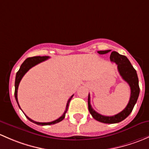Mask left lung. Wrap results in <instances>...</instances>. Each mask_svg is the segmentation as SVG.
<instances>
[{
    "label": "left lung",
    "instance_id": "left-lung-1",
    "mask_svg": "<svg viewBox=\"0 0 149 149\" xmlns=\"http://www.w3.org/2000/svg\"><path fill=\"white\" fill-rule=\"evenodd\" d=\"M110 50L98 51L100 54H105L110 52ZM110 59L112 62L118 65V70L123 79L127 82L131 88V97L129 102L123 110L113 116H105L97 113L92 108L90 105V96L88 95V109L90 114L95 120L104 123H117L126 118L134 108L135 104L137 102L139 97L140 88L139 85V78L136 70L133 68L128 58L124 55H121L116 52H113L110 54Z\"/></svg>",
    "mask_w": 149,
    "mask_h": 149
}]
</instances>
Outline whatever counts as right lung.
I'll return each instance as SVG.
<instances>
[{
    "label": "right lung",
    "mask_w": 149,
    "mask_h": 149,
    "mask_svg": "<svg viewBox=\"0 0 149 149\" xmlns=\"http://www.w3.org/2000/svg\"><path fill=\"white\" fill-rule=\"evenodd\" d=\"M49 56H33V57L27 58V59H26L24 62H23V64H21V67H20L19 70H18V71L17 72V73H16V80H15V93H14L15 98H16V102H17L19 108H20V105H19V104H18L17 93H18V85H19V83H20V82H21V79H22L23 77L24 76V74H25L27 72H28L29 70L31 68V67H34V66L36 65V64H38L41 63V62H44V61L47 60V59H49ZM72 97H73V95H72L71 97H70V99L68 100V101H67V106H66V110H65V111H64V113H63V115H62L60 118H59L56 119V120L52 121V122H49V123L36 122V121H34V120H31V118H29L28 116H26L25 115L26 117L29 120L31 121L32 123H36V124H37V125H53V124H55V123H57L60 122V121H62V120H63V119L64 118V117H65V114H66V113H67V110H68L69 104H70V100H71Z\"/></svg>",
    "instance_id": "right-lung-1"
}]
</instances>
